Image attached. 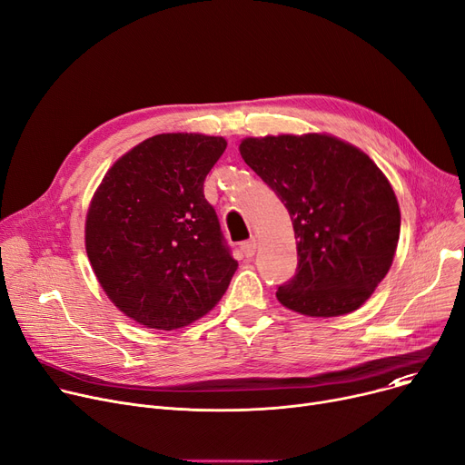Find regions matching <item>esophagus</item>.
I'll return each mask as SVG.
<instances>
[{
  "label": "esophagus",
  "instance_id": "esophagus-1",
  "mask_svg": "<svg viewBox=\"0 0 465 465\" xmlns=\"http://www.w3.org/2000/svg\"><path fill=\"white\" fill-rule=\"evenodd\" d=\"M256 249H258V241L252 237V239H249V241H245L241 245V251H242V254H245L247 258H252L254 254H256Z\"/></svg>",
  "mask_w": 465,
  "mask_h": 465
}]
</instances>
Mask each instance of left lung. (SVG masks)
<instances>
[{"instance_id":"left-lung-1","label":"left lung","mask_w":465,"mask_h":465,"mask_svg":"<svg viewBox=\"0 0 465 465\" xmlns=\"http://www.w3.org/2000/svg\"><path fill=\"white\" fill-rule=\"evenodd\" d=\"M239 153L279 195L298 239V272L279 286L281 305L314 319L360 309L392 265L401 226L377 163L330 134L245 137Z\"/></svg>"}]
</instances>
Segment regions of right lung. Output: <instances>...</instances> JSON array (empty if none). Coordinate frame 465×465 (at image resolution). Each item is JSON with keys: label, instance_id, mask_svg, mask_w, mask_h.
Returning <instances> with one entry per match:
<instances>
[{"label": "right lung", "instance_id": "1", "mask_svg": "<svg viewBox=\"0 0 465 465\" xmlns=\"http://www.w3.org/2000/svg\"><path fill=\"white\" fill-rule=\"evenodd\" d=\"M205 134H160L120 156L95 188L84 245L107 298L144 328L177 330L224 296L237 262L203 181L226 151Z\"/></svg>", "mask_w": 465, "mask_h": 465}]
</instances>
